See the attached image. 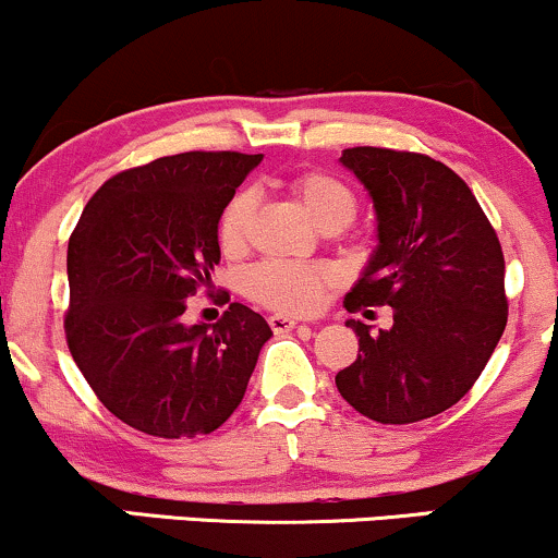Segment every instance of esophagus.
I'll list each match as a JSON object with an SVG mask.
<instances>
[{
  "label": "esophagus",
  "mask_w": 558,
  "mask_h": 558,
  "mask_svg": "<svg viewBox=\"0 0 558 558\" xmlns=\"http://www.w3.org/2000/svg\"><path fill=\"white\" fill-rule=\"evenodd\" d=\"M267 323H270V328L275 332H288V330L296 328L299 319H293V317H288V315H272L270 319H267Z\"/></svg>",
  "instance_id": "obj_1"
}]
</instances>
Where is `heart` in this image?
<instances>
[{
    "label": "heart",
    "instance_id": "heart-1",
    "mask_svg": "<svg viewBox=\"0 0 558 558\" xmlns=\"http://www.w3.org/2000/svg\"><path fill=\"white\" fill-rule=\"evenodd\" d=\"M291 194L310 215V220L323 230V233H336L354 220L356 198L341 178L330 172L306 170L299 172L288 183ZM254 196L248 191H239L226 204L220 215V235L222 252L239 254L246 246L248 233H252L254 220ZM330 288V272L323 265H291V262H265V265L252 267L243 278V291L259 304L270 310L286 312V315H306L315 312Z\"/></svg>",
    "mask_w": 558,
    "mask_h": 558
}]
</instances>
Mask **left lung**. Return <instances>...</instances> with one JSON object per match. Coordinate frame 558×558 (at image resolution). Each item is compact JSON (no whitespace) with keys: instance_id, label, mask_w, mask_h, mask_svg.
<instances>
[{"instance_id":"8db88e82","label":"left lung","mask_w":558,"mask_h":558,"mask_svg":"<svg viewBox=\"0 0 558 558\" xmlns=\"http://www.w3.org/2000/svg\"><path fill=\"white\" fill-rule=\"evenodd\" d=\"M341 165L375 207L377 246L345 310L388 304L393 328L360 336L338 393L364 417L409 425L446 412L475 386L506 328L504 252L475 194L444 162L354 146Z\"/></svg>"}]
</instances>
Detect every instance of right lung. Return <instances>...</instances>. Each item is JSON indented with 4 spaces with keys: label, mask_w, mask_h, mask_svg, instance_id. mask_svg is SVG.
Masks as SVG:
<instances>
[{
    "label": "right lung",
    "mask_w": 558,
    "mask_h": 558,
    "mask_svg": "<svg viewBox=\"0 0 558 558\" xmlns=\"http://www.w3.org/2000/svg\"><path fill=\"white\" fill-rule=\"evenodd\" d=\"M259 162L262 155L185 151L118 172L70 235V354L99 401L141 433L217 430L270 341L267 319L243 304L215 325L183 323L189 296L220 265L222 209Z\"/></svg>",
    "instance_id": "obj_1"
}]
</instances>
